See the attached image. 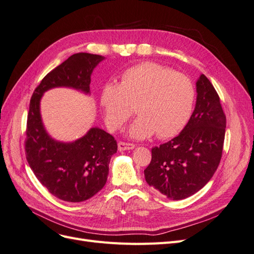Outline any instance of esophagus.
Returning a JSON list of instances; mask_svg holds the SVG:
<instances>
[{"label":"esophagus","mask_w":254,"mask_h":254,"mask_svg":"<svg viewBox=\"0 0 254 254\" xmlns=\"http://www.w3.org/2000/svg\"><path fill=\"white\" fill-rule=\"evenodd\" d=\"M118 146L120 150H128V149H133L135 145L133 143H126V142L121 141L119 142Z\"/></svg>","instance_id":"34e87169"}]
</instances>
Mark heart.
<instances>
[{"mask_svg": "<svg viewBox=\"0 0 254 254\" xmlns=\"http://www.w3.org/2000/svg\"><path fill=\"white\" fill-rule=\"evenodd\" d=\"M196 90L182 73L155 63L127 68L119 84L108 83L101 93L107 127L117 131L134 111L139 114L128 132L134 139H159L178 134L186 127L194 108Z\"/></svg>", "mask_w": 254, "mask_h": 254, "instance_id": "b5f03b06", "label": "heart"}]
</instances>
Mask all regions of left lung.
Here are the masks:
<instances>
[{"mask_svg": "<svg viewBox=\"0 0 254 254\" xmlns=\"http://www.w3.org/2000/svg\"><path fill=\"white\" fill-rule=\"evenodd\" d=\"M195 110L179 135L151 148L145 180L172 200L201 190L216 172L222 156L226 115L216 90L205 75L197 80Z\"/></svg>", "mask_w": 254, "mask_h": 254, "instance_id": "left-lung-1", "label": "left lung"}]
</instances>
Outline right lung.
Here are the masks:
<instances>
[{"mask_svg": "<svg viewBox=\"0 0 254 254\" xmlns=\"http://www.w3.org/2000/svg\"><path fill=\"white\" fill-rule=\"evenodd\" d=\"M103 59L94 54H74L44 76L30 98L24 142L26 160L42 186L64 201H84L104 188L118 143L96 127L73 143L54 141L42 125L40 98L55 87H72L89 93L92 71Z\"/></svg>", "mask_w": 254, "mask_h": 254, "instance_id": "right-lung-1", "label": "right lung"}]
</instances>
